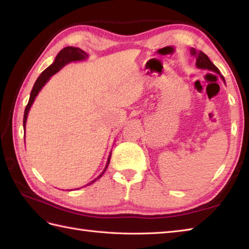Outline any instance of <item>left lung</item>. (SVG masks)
I'll return each mask as SVG.
<instances>
[{
  "label": "left lung",
  "mask_w": 249,
  "mask_h": 249,
  "mask_svg": "<svg viewBox=\"0 0 249 249\" xmlns=\"http://www.w3.org/2000/svg\"><path fill=\"white\" fill-rule=\"evenodd\" d=\"M190 52H192V54L194 56H196V66H197L198 68H203V70H209L211 71H214L216 73H218V75H220L219 72V70L217 67H216L212 62H211V60L209 59V56L206 55L205 53H203L202 51L200 50H196V49H192L190 50ZM221 79L225 81L224 77L220 75Z\"/></svg>",
  "instance_id": "obj_1"
}]
</instances>
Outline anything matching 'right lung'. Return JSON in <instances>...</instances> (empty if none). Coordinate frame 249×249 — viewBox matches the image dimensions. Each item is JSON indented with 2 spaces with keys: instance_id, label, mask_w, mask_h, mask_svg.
Returning <instances> with one entry per match:
<instances>
[{
  "instance_id": "1",
  "label": "right lung",
  "mask_w": 249,
  "mask_h": 249,
  "mask_svg": "<svg viewBox=\"0 0 249 249\" xmlns=\"http://www.w3.org/2000/svg\"><path fill=\"white\" fill-rule=\"evenodd\" d=\"M88 56H89V55H88L87 52H84L83 50L79 49V48H76V47H66V48L62 49V50L59 52V54L56 55L54 62L52 63V64H51L48 68H46V70L40 73V76H39L38 78H37L36 82L34 83L33 89H32L31 95H30V99H29V103H28V105H26L25 110H24V115H23V128H24V129H25L26 119H28V113H29V111H30L31 106H32V104L34 103V100H35V97L37 96V94H38V92L40 91L41 88H43V87L45 86L46 82L49 80L50 77L53 76L55 72L59 71L62 67H64L66 64H68V63L73 62V61L86 60ZM110 158H111V153H110V155H109V157H108L107 165H106V167H105V170L99 174L98 178H94L93 181H92L91 183H89L88 185L92 184V183H94V182H96L99 178L103 177V174L105 173L106 169H107L108 166H109Z\"/></svg>"
}]
</instances>
